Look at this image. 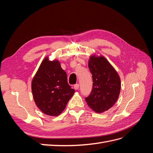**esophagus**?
Listing matches in <instances>:
<instances>
[{"instance_id": "obj_1", "label": "esophagus", "mask_w": 153, "mask_h": 153, "mask_svg": "<svg viewBox=\"0 0 153 153\" xmlns=\"http://www.w3.org/2000/svg\"><path fill=\"white\" fill-rule=\"evenodd\" d=\"M74 88H75V90H78V88H79V84H76L75 85H74Z\"/></svg>"}]
</instances>
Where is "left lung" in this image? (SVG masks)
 Here are the masks:
<instances>
[{
  "label": "left lung",
  "mask_w": 153,
  "mask_h": 153,
  "mask_svg": "<svg viewBox=\"0 0 153 153\" xmlns=\"http://www.w3.org/2000/svg\"><path fill=\"white\" fill-rule=\"evenodd\" d=\"M88 66L92 75L93 86L85 101L94 112H104L117 100L121 91V79L114 67L102 55H91Z\"/></svg>",
  "instance_id": "left-lung-1"
}]
</instances>
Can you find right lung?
Masks as SVG:
<instances>
[{
    "instance_id": "1",
    "label": "right lung",
    "mask_w": 153,
    "mask_h": 153,
    "mask_svg": "<svg viewBox=\"0 0 153 153\" xmlns=\"http://www.w3.org/2000/svg\"><path fill=\"white\" fill-rule=\"evenodd\" d=\"M32 95L36 106L50 116H57L65 109L75 90L68 84L67 75L58 60L46 57L32 80Z\"/></svg>"
}]
</instances>
